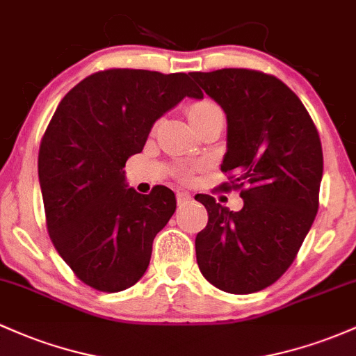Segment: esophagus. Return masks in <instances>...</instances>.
Returning a JSON list of instances; mask_svg holds the SVG:
<instances>
[{
	"label": "esophagus",
	"instance_id": "34e87169",
	"mask_svg": "<svg viewBox=\"0 0 356 356\" xmlns=\"http://www.w3.org/2000/svg\"><path fill=\"white\" fill-rule=\"evenodd\" d=\"M191 199H193V197H191L187 193H177V204L179 206H184L186 202L191 201Z\"/></svg>",
	"mask_w": 356,
	"mask_h": 356
}]
</instances>
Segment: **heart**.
<instances>
[{"instance_id": "heart-1", "label": "heart", "mask_w": 356, "mask_h": 356, "mask_svg": "<svg viewBox=\"0 0 356 356\" xmlns=\"http://www.w3.org/2000/svg\"><path fill=\"white\" fill-rule=\"evenodd\" d=\"M220 111H221L220 106H218L216 103H213L211 99L193 101V103L187 104V108H186L187 120L191 121V124H193L194 128L199 127V124H201L204 120H208L209 116H213L214 113H220ZM175 175H177L181 181H187V179L191 177V170L189 169H179L177 172H175Z\"/></svg>"}]
</instances>
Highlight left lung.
I'll return each mask as SVG.
<instances>
[{"instance_id":"1","label":"left lung","mask_w":356,"mask_h":356,"mask_svg":"<svg viewBox=\"0 0 356 356\" xmlns=\"http://www.w3.org/2000/svg\"><path fill=\"white\" fill-rule=\"evenodd\" d=\"M225 109L228 152L221 170L240 191L232 211L208 194V225L196 236L199 270L229 294L272 286L294 261L319 208L323 148L316 124L292 89L252 69L189 72Z\"/></svg>"}]
</instances>
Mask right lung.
<instances>
[{
	"label": "right lung",
	"instance_id": "obj_1",
	"mask_svg": "<svg viewBox=\"0 0 356 356\" xmlns=\"http://www.w3.org/2000/svg\"><path fill=\"white\" fill-rule=\"evenodd\" d=\"M186 96L202 92L184 72L106 69L58 103L42 136L38 177L50 240L86 286L120 292L145 273L175 196L165 186L138 194L124 186L123 167Z\"/></svg>",
	"mask_w": 356,
	"mask_h": 356
}]
</instances>
